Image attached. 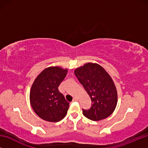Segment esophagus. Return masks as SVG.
I'll return each instance as SVG.
<instances>
[{
	"instance_id": "1",
	"label": "esophagus",
	"mask_w": 148,
	"mask_h": 148,
	"mask_svg": "<svg viewBox=\"0 0 148 148\" xmlns=\"http://www.w3.org/2000/svg\"><path fill=\"white\" fill-rule=\"evenodd\" d=\"M77 101H78V99H77V97H74V98L73 99V101H73V102H76Z\"/></svg>"
}]
</instances>
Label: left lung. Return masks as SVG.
<instances>
[{
  "instance_id": "8db88e82",
  "label": "left lung",
  "mask_w": 148,
  "mask_h": 148,
  "mask_svg": "<svg viewBox=\"0 0 148 148\" xmlns=\"http://www.w3.org/2000/svg\"><path fill=\"white\" fill-rule=\"evenodd\" d=\"M74 74L91 99V107L83 114L92 121L106 119L113 113L117 102V92L108 73L98 64L88 63L77 68Z\"/></svg>"
}]
</instances>
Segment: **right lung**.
<instances>
[{
  "label": "right lung",
  "instance_id": "add662e5",
  "mask_svg": "<svg viewBox=\"0 0 148 148\" xmlns=\"http://www.w3.org/2000/svg\"><path fill=\"white\" fill-rule=\"evenodd\" d=\"M68 69L51 66L44 69L35 79L30 91L32 109L45 121L58 122L66 116L69 102L58 87L66 77Z\"/></svg>",
  "mask_w": 148,
  "mask_h": 148
}]
</instances>
